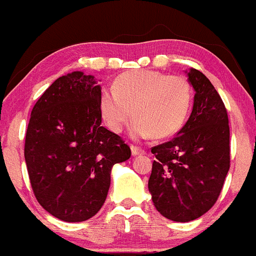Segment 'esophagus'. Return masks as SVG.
Masks as SVG:
<instances>
[{
    "instance_id": "esophagus-1",
    "label": "esophagus",
    "mask_w": 256,
    "mask_h": 256,
    "mask_svg": "<svg viewBox=\"0 0 256 256\" xmlns=\"http://www.w3.org/2000/svg\"><path fill=\"white\" fill-rule=\"evenodd\" d=\"M130 149H132V154H133V156H139V154L146 153L143 148H139V146H132Z\"/></svg>"
}]
</instances>
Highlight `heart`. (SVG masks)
Here are the masks:
<instances>
[{"instance_id": "heart-1", "label": "heart", "mask_w": 256, "mask_h": 256, "mask_svg": "<svg viewBox=\"0 0 256 256\" xmlns=\"http://www.w3.org/2000/svg\"><path fill=\"white\" fill-rule=\"evenodd\" d=\"M192 103V90L182 76H166L150 70L127 72L117 77L113 88L100 90L98 108L107 127L120 133L132 116L134 138H159L179 130Z\"/></svg>"}]
</instances>
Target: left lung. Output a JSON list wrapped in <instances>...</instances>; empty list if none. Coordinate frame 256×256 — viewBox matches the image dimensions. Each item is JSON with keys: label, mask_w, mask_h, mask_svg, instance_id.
Wrapping results in <instances>:
<instances>
[{"label": "left lung", "mask_w": 256, "mask_h": 256, "mask_svg": "<svg viewBox=\"0 0 256 256\" xmlns=\"http://www.w3.org/2000/svg\"><path fill=\"white\" fill-rule=\"evenodd\" d=\"M193 86V110L172 140L152 148L156 160L148 189L154 206L173 222H192L218 200L230 166L226 108L210 80L186 70Z\"/></svg>", "instance_id": "1"}]
</instances>
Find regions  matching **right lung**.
<instances>
[{
  "instance_id": "obj_1",
  "label": "right lung",
  "mask_w": 256,
  "mask_h": 256,
  "mask_svg": "<svg viewBox=\"0 0 256 256\" xmlns=\"http://www.w3.org/2000/svg\"><path fill=\"white\" fill-rule=\"evenodd\" d=\"M100 86L90 74L56 80L31 112L24 159L34 196L53 216L84 222L100 212L110 170L130 158L118 134L102 127Z\"/></svg>"
}]
</instances>
